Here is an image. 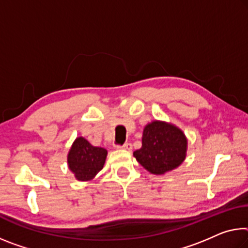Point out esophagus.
Here are the masks:
<instances>
[{
	"mask_svg": "<svg viewBox=\"0 0 248 248\" xmlns=\"http://www.w3.org/2000/svg\"><path fill=\"white\" fill-rule=\"evenodd\" d=\"M117 148H120V149H124V150H129L130 151L131 149H132V144L130 143V142H125V143H124V144H119V145H117Z\"/></svg>",
	"mask_w": 248,
	"mask_h": 248,
	"instance_id": "1",
	"label": "esophagus"
}]
</instances>
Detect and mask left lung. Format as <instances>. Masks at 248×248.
I'll list each match as a JSON object with an SVG mask.
<instances>
[{"label": "left lung", "instance_id": "1", "mask_svg": "<svg viewBox=\"0 0 248 248\" xmlns=\"http://www.w3.org/2000/svg\"><path fill=\"white\" fill-rule=\"evenodd\" d=\"M186 138L179 128L162 121L145 125L142 147L133 152L137 161L153 174L178 168L186 159Z\"/></svg>", "mask_w": 248, "mask_h": 248}]
</instances>
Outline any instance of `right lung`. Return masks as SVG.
<instances>
[{"instance_id":"1","label":"right lung","mask_w":248,"mask_h":248,"mask_svg":"<svg viewBox=\"0 0 248 248\" xmlns=\"http://www.w3.org/2000/svg\"><path fill=\"white\" fill-rule=\"evenodd\" d=\"M107 150L93 147L87 140L79 137L75 140L68 153L69 169L77 180H92L104 168Z\"/></svg>"}]
</instances>
